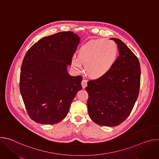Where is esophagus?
<instances>
[{
  "label": "esophagus",
  "mask_w": 159,
  "mask_h": 159,
  "mask_svg": "<svg viewBox=\"0 0 159 159\" xmlns=\"http://www.w3.org/2000/svg\"><path fill=\"white\" fill-rule=\"evenodd\" d=\"M81 84H82V86L83 87V89H84L87 85V80H85V79H83L82 80V82H81Z\"/></svg>",
  "instance_id": "obj_1"
}]
</instances>
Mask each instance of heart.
I'll list each match as a JSON object with an SVG mask.
<instances>
[{"label": "heart", "mask_w": 159, "mask_h": 159, "mask_svg": "<svg viewBox=\"0 0 159 159\" xmlns=\"http://www.w3.org/2000/svg\"><path fill=\"white\" fill-rule=\"evenodd\" d=\"M116 44L111 40L99 39L90 41L80 48L77 58H73L71 64L77 70L85 65L86 74L93 79L105 76L115 64L118 58Z\"/></svg>", "instance_id": "obj_1"}]
</instances>
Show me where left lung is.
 Wrapping results in <instances>:
<instances>
[{"label": "left lung", "mask_w": 159, "mask_h": 159, "mask_svg": "<svg viewBox=\"0 0 159 159\" xmlns=\"http://www.w3.org/2000/svg\"><path fill=\"white\" fill-rule=\"evenodd\" d=\"M119 57L103 77L90 80L85 90L89 94L90 118L101 126H115L129 115L137 101L140 85V65L137 57L120 39L112 38Z\"/></svg>", "instance_id": "left-lung-1"}]
</instances>
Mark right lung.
<instances>
[{"label":"right lung","mask_w":159,"mask_h":159,"mask_svg":"<svg viewBox=\"0 0 159 159\" xmlns=\"http://www.w3.org/2000/svg\"><path fill=\"white\" fill-rule=\"evenodd\" d=\"M80 38L71 31L44 37L27 52L22 63L20 92L30 118L43 125L63 120L79 90L81 76H71L67 66Z\"/></svg>","instance_id":"right-lung-1"}]
</instances>
